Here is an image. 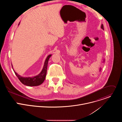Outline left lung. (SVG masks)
Wrapping results in <instances>:
<instances>
[{
    "instance_id": "1",
    "label": "left lung",
    "mask_w": 122,
    "mask_h": 122,
    "mask_svg": "<svg viewBox=\"0 0 122 122\" xmlns=\"http://www.w3.org/2000/svg\"><path fill=\"white\" fill-rule=\"evenodd\" d=\"M101 28L102 29H103L104 30V27H103V25L102 24L101 25Z\"/></svg>"
}]
</instances>
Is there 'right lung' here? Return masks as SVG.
<instances>
[{"instance_id": "1", "label": "right lung", "mask_w": 122, "mask_h": 122, "mask_svg": "<svg viewBox=\"0 0 122 122\" xmlns=\"http://www.w3.org/2000/svg\"><path fill=\"white\" fill-rule=\"evenodd\" d=\"M19 24L18 25H19ZM51 55H49L46 58L44 66L43 67V69L41 72L38 74V75L34 76L33 77H22L19 74H17L16 72L14 71V73L16 76L18 77L20 81L24 85L28 86H38L41 85L43 83V82L44 81L46 75V73H47V66H48V63L49 58L51 56Z\"/></svg>"}]
</instances>
